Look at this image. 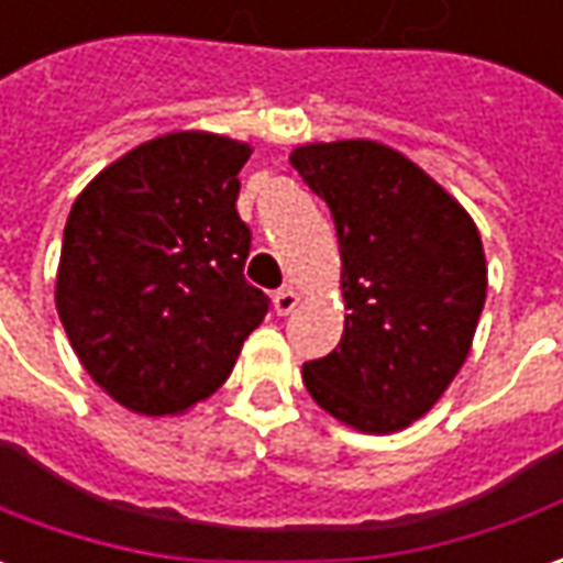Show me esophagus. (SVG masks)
Instances as JSON below:
<instances>
[{"mask_svg":"<svg viewBox=\"0 0 563 563\" xmlns=\"http://www.w3.org/2000/svg\"><path fill=\"white\" fill-rule=\"evenodd\" d=\"M297 303H300V297H297V290H294V288L275 290L273 306H275V312H278V316H290V312L297 309Z\"/></svg>","mask_w":563,"mask_h":563,"instance_id":"obj_1","label":"esophagus"}]
</instances>
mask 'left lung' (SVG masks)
<instances>
[{
  "mask_svg": "<svg viewBox=\"0 0 563 563\" xmlns=\"http://www.w3.org/2000/svg\"><path fill=\"white\" fill-rule=\"evenodd\" d=\"M290 165L331 208L349 309L336 349L303 364L306 389L358 432H398L466 362L487 297L478 227L383 143H306Z\"/></svg>",
  "mask_w": 563,
  "mask_h": 563,
  "instance_id": "obj_1",
  "label": "left lung"
}]
</instances>
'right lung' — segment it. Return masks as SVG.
I'll return each instance as SVG.
<instances>
[{
	"mask_svg": "<svg viewBox=\"0 0 563 563\" xmlns=\"http://www.w3.org/2000/svg\"><path fill=\"white\" fill-rule=\"evenodd\" d=\"M247 158V143L174 131L73 201L57 316L81 367L134 413H184L217 393L269 312L244 278L251 230L235 199Z\"/></svg>",
	"mask_w": 563,
	"mask_h": 563,
	"instance_id": "obj_1",
	"label": "right lung"
}]
</instances>
